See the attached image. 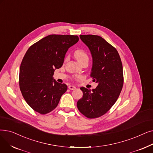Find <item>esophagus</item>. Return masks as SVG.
<instances>
[{
  "label": "esophagus",
  "mask_w": 153,
  "mask_h": 153,
  "mask_svg": "<svg viewBox=\"0 0 153 153\" xmlns=\"http://www.w3.org/2000/svg\"><path fill=\"white\" fill-rule=\"evenodd\" d=\"M69 89H70V90H74L75 89H76V88L75 87V86H74V85H69Z\"/></svg>",
  "instance_id": "1"
}]
</instances>
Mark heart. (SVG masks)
Masks as SVG:
<instances>
[{
    "mask_svg": "<svg viewBox=\"0 0 153 153\" xmlns=\"http://www.w3.org/2000/svg\"><path fill=\"white\" fill-rule=\"evenodd\" d=\"M74 57L77 59V61L81 63L82 61L85 60L86 59H88V56L85 51L82 50H77L74 52Z\"/></svg>",
    "mask_w": 153,
    "mask_h": 153,
    "instance_id": "heart-1",
    "label": "heart"
}]
</instances>
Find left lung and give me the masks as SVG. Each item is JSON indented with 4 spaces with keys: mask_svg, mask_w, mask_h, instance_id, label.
Here are the masks:
<instances>
[{
    "mask_svg": "<svg viewBox=\"0 0 153 153\" xmlns=\"http://www.w3.org/2000/svg\"><path fill=\"white\" fill-rule=\"evenodd\" d=\"M80 38L91 51V77L98 85L92 91L81 88L83 96L77 106L85 117L97 118L111 108L120 94L124 82L122 62L116 48L101 36L80 35Z\"/></svg>",
    "mask_w": 153,
    "mask_h": 153,
    "instance_id": "1",
    "label": "left lung"
}]
</instances>
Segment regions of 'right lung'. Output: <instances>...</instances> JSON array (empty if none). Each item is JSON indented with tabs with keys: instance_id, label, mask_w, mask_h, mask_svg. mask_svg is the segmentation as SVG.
Returning a JSON list of instances; mask_svg holds the SVG:
<instances>
[{
	"instance_id": "1",
	"label": "right lung",
	"mask_w": 153,
	"mask_h": 153,
	"mask_svg": "<svg viewBox=\"0 0 153 153\" xmlns=\"http://www.w3.org/2000/svg\"><path fill=\"white\" fill-rule=\"evenodd\" d=\"M77 36L52 34L28 49L19 71V86L25 101L41 114L54 110L68 89L53 79L54 71L62 66L68 49L79 41Z\"/></svg>"
}]
</instances>
